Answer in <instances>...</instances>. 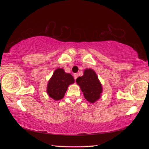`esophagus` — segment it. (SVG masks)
<instances>
[{
  "label": "esophagus",
  "instance_id": "1",
  "mask_svg": "<svg viewBox=\"0 0 149 149\" xmlns=\"http://www.w3.org/2000/svg\"><path fill=\"white\" fill-rule=\"evenodd\" d=\"M77 77H78V74H77V73H75V74H74V79H75V80L77 78Z\"/></svg>",
  "mask_w": 149,
  "mask_h": 149
}]
</instances>
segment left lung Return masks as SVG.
<instances>
[{
    "label": "left lung",
    "instance_id": "left-lung-1",
    "mask_svg": "<svg viewBox=\"0 0 149 149\" xmlns=\"http://www.w3.org/2000/svg\"><path fill=\"white\" fill-rule=\"evenodd\" d=\"M76 82L81 87L85 99L90 102L93 103L100 97L102 92V85L93 70H85L84 75L77 78Z\"/></svg>",
    "mask_w": 149,
    "mask_h": 149
}]
</instances>
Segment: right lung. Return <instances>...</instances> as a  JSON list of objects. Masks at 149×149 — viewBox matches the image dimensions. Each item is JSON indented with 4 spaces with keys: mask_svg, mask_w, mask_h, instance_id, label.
Returning a JSON list of instances; mask_svg holds the SVG:
<instances>
[{
    "mask_svg": "<svg viewBox=\"0 0 149 149\" xmlns=\"http://www.w3.org/2000/svg\"><path fill=\"white\" fill-rule=\"evenodd\" d=\"M74 83V79L70 74H66L64 70L58 68L54 72L47 86V93L54 100L63 99L68 86Z\"/></svg>",
    "mask_w": 149,
    "mask_h": 149,
    "instance_id": "1",
    "label": "right lung"
}]
</instances>
